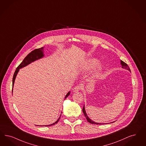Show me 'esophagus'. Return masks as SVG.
<instances>
[{
	"mask_svg": "<svg viewBox=\"0 0 146 146\" xmlns=\"http://www.w3.org/2000/svg\"><path fill=\"white\" fill-rule=\"evenodd\" d=\"M82 88V86H81L80 85H76V86L74 87V88H73V91H74V92H78L79 91H80V90H81Z\"/></svg>",
	"mask_w": 146,
	"mask_h": 146,
	"instance_id": "obj_1",
	"label": "esophagus"
}]
</instances>
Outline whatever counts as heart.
<instances>
[{"label": "heart", "mask_w": 146, "mask_h": 146, "mask_svg": "<svg viewBox=\"0 0 146 146\" xmlns=\"http://www.w3.org/2000/svg\"><path fill=\"white\" fill-rule=\"evenodd\" d=\"M98 63V60L96 59H92L90 60L89 61H88V63L86 64L85 68L86 69H90L91 67H92L96 65Z\"/></svg>", "instance_id": "b5f03b06"}]
</instances>
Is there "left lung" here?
<instances>
[{"label": "left lung", "instance_id": "obj_1", "mask_svg": "<svg viewBox=\"0 0 146 146\" xmlns=\"http://www.w3.org/2000/svg\"><path fill=\"white\" fill-rule=\"evenodd\" d=\"M121 64L122 66V67L123 68L127 69V70H129L130 72H131L129 67L128 66V64H127L126 63H125L124 62H123V61L121 60ZM82 111H83V113H84V116L86 117V119H87V121H88V122L90 123H91V124H103V123H98L94 122L93 121H92L91 119H90L89 118V117L88 116V115H87V114H86V112H85L84 106V107H83V108H82ZM103 124H104V123H103Z\"/></svg>", "mask_w": 146, "mask_h": 146}]
</instances>
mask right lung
I'll list each match as a JSON object with an SVG mask.
<instances>
[{
  "instance_id": "obj_1",
  "label": "right lung",
  "mask_w": 146,
  "mask_h": 146,
  "mask_svg": "<svg viewBox=\"0 0 146 146\" xmlns=\"http://www.w3.org/2000/svg\"><path fill=\"white\" fill-rule=\"evenodd\" d=\"M43 56H44L43 55V47H42L41 48H38V49H36L35 50H34L33 51H32L31 52H30L29 54L24 58L23 61L18 66L17 68H16V70H15V73H14L13 76L12 86H13V84H14V82L15 80L16 76H17L18 72V71H19L20 68H22V67L26 66L27 65L30 64L31 62H33L35 60H37V59H39V58H42ZM12 91H13V89L12 90ZM70 92H69L68 94H67V95L65 97V99L70 95ZM60 117H61V115H60V116L59 117L58 119L55 122L52 123L50 125H45V126H47H47H51V125H54L55 124L57 123L58 122V121L60 118ZM37 126H38V125H37ZM43 126H44V125H43Z\"/></svg>"
}]
</instances>
